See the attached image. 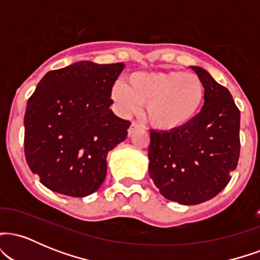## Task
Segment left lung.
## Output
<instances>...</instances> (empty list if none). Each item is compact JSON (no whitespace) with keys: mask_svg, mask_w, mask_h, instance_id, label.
Returning <instances> with one entry per match:
<instances>
[{"mask_svg":"<svg viewBox=\"0 0 260 260\" xmlns=\"http://www.w3.org/2000/svg\"><path fill=\"white\" fill-rule=\"evenodd\" d=\"M122 63L82 61L51 71L29 98L24 153L29 168L53 192L83 198L106 177V156L127 137L129 121L110 110Z\"/></svg>","mask_w":260,"mask_h":260,"instance_id":"left-lung-1","label":"left lung"}]
</instances>
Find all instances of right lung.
Masks as SVG:
<instances>
[{
  "instance_id": "obj_1",
  "label": "right lung",
  "mask_w": 260,
  "mask_h": 260,
  "mask_svg": "<svg viewBox=\"0 0 260 260\" xmlns=\"http://www.w3.org/2000/svg\"><path fill=\"white\" fill-rule=\"evenodd\" d=\"M161 82L159 127L150 132L149 175L166 199L201 204L228 186L240 157V110L232 95L201 67ZM202 90L205 105L192 98Z\"/></svg>"
}]
</instances>
